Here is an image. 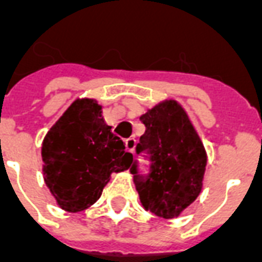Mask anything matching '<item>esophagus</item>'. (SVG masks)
<instances>
[{
	"label": "esophagus",
	"mask_w": 262,
	"mask_h": 262,
	"mask_svg": "<svg viewBox=\"0 0 262 262\" xmlns=\"http://www.w3.org/2000/svg\"><path fill=\"white\" fill-rule=\"evenodd\" d=\"M125 147L129 153H133L135 151V147H136V140L133 137H129L125 140Z\"/></svg>",
	"instance_id": "34e87169"
}]
</instances>
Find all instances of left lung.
<instances>
[{
    "label": "left lung",
    "mask_w": 262,
    "mask_h": 262,
    "mask_svg": "<svg viewBox=\"0 0 262 262\" xmlns=\"http://www.w3.org/2000/svg\"><path fill=\"white\" fill-rule=\"evenodd\" d=\"M146 132L136 153H146L150 172H130L143 208L159 217H178L202 191L206 150L189 116L176 99L161 101L140 116Z\"/></svg>",
    "instance_id": "obj_1"
}]
</instances>
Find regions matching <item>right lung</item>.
<instances>
[{
	"label": "right lung",
	"instance_id": "add662e5",
	"mask_svg": "<svg viewBox=\"0 0 262 262\" xmlns=\"http://www.w3.org/2000/svg\"><path fill=\"white\" fill-rule=\"evenodd\" d=\"M111 129L95 99L78 98L43 139L45 184L66 212L90 208L99 199L111 174L130 167L133 156Z\"/></svg>",
	"mask_w": 262,
	"mask_h": 262
}]
</instances>
